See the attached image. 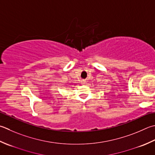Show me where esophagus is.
Wrapping results in <instances>:
<instances>
[{"label": "esophagus", "instance_id": "esophagus-1", "mask_svg": "<svg viewBox=\"0 0 155 155\" xmlns=\"http://www.w3.org/2000/svg\"><path fill=\"white\" fill-rule=\"evenodd\" d=\"M81 82V83L83 84H84V83H85V81H84V80H82Z\"/></svg>", "mask_w": 155, "mask_h": 155}]
</instances>
